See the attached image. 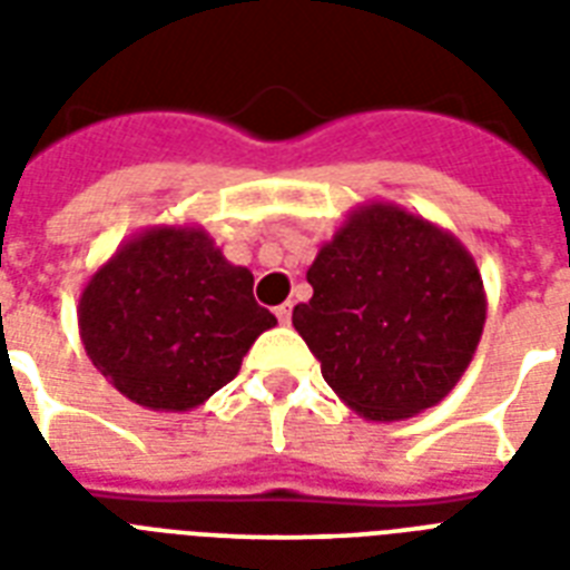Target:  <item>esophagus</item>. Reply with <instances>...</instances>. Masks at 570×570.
I'll return each instance as SVG.
<instances>
[{
	"label": "esophagus",
	"mask_w": 570,
	"mask_h": 570,
	"mask_svg": "<svg viewBox=\"0 0 570 570\" xmlns=\"http://www.w3.org/2000/svg\"><path fill=\"white\" fill-rule=\"evenodd\" d=\"M275 316H277V322H281V325H289V320H293V304H289V302L281 304V307L275 311Z\"/></svg>",
	"instance_id": "34e87169"
}]
</instances>
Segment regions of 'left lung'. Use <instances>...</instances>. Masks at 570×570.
<instances>
[{"label":"left lung","instance_id":"1","mask_svg":"<svg viewBox=\"0 0 570 570\" xmlns=\"http://www.w3.org/2000/svg\"><path fill=\"white\" fill-rule=\"evenodd\" d=\"M293 325L355 414L396 423L438 405L473 361L488 298L473 254L390 200L355 206L307 268Z\"/></svg>","mask_w":570,"mask_h":570}]
</instances>
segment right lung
Instances as JSON below:
<instances>
[{
  "label": "right lung",
  "instance_id": "add662e5",
  "mask_svg": "<svg viewBox=\"0 0 570 570\" xmlns=\"http://www.w3.org/2000/svg\"><path fill=\"white\" fill-rule=\"evenodd\" d=\"M76 316L102 379L174 414L236 379L254 340L277 325L254 302V275L197 224H156L124 242L88 277Z\"/></svg>",
  "mask_w": 570,
  "mask_h": 570
}]
</instances>
